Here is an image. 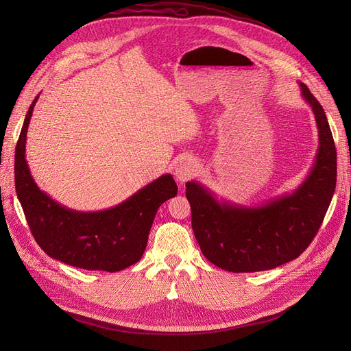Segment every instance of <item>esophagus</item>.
I'll use <instances>...</instances> for the list:
<instances>
[{"label": "esophagus", "mask_w": 351, "mask_h": 351, "mask_svg": "<svg viewBox=\"0 0 351 351\" xmlns=\"http://www.w3.org/2000/svg\"><path fill=\"white\" fill-rule=\"evenodd\" d=\"M196 172V162L192 159H182L175 165L173 175L176 180L183 185V183L188 182Z\"/></svg>", "instance_id": "34e87169"}]
</instances>
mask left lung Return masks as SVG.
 I'll list each match as a JSON object with an SVG mask.
<instances>
[{"instance_id": "1", "label": "left lung", "mask_w": 351, "mask_h": 351, "mask_svg": "<svg viewBox=\"0 0 351 351\" xmlns=\"http://www.w3.org/2000/svg\"><path fill=\"white\" fill-rule=\"evenodd\" d=\"M299 85L315 114L319 147L296 189L245 206L219 200L197 180L186 182L195 237L206 259L220 269L252 273L282 266L298 259L320 229L336 189L337 155L323 106L303 82Z\"/></svg>"}]
</instances>
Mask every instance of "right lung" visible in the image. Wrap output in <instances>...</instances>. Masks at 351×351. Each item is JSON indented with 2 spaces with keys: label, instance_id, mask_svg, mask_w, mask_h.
I'll return each mask as SVG.
<instances>
[{
  "label": "right lung",
  "instance_id": "add662e5",
  "mask_svg": "<svg viewBox=\"0 0 351 351\" xmlns=\"http://www.w3.org/2000/svg\"><path fill=\"white\" fill-rule=\"evenodd\" d=\"M40 95L25 115L15 147V189L32 236L55 261L86 270L119 271L145 252L159 206L178 193L172 175L147 183L117 206L81 212L62 206L36 185L25 159L29 119Z\"/></svg>",
  "mask_w": 351,
  "mask_h": 351
}]
</instances>
